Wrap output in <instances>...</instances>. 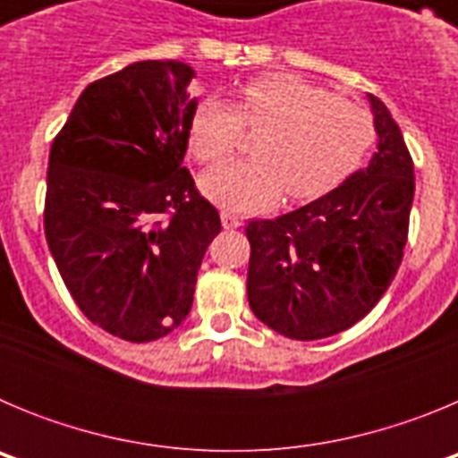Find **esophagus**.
<instances>
[{
    "mask_svg": "<svg viewBox=\"0 0 458 458\" xmlns=\"http://www.w3.org/2000/svg\"><path fill=\"white\" fill-rule=\"evenodd\" d=\"M220 220L225 229H238V226L242 225V217L236 216V213H232V210H222Z\"/></svg>",
    "mask_w": 458,
    "mask_h": 458,
    "instance_id": "1",
    "label": "esophagus"
}]
</instances>
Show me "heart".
Returning a JSON list of instances; mask_svg holds the SVG:
<instances>
[{
    "label": "heart",
    "mask_w": 458,
    "mask_h": 458,
    "mask_svg": "<svg viewBox=\"0 0 458 458\" xmlns=\"http://www.w3.org/2000/svg\"><path fill=\"white\" fill-rule=\"evenodd\" d=\"M259 131L254 157L216 165L201 176L208 199L232 210H264L279 197L317 199L337 188L374 147V119L362 105L298 75H261L238 89L236 105L206 96L190 121V147L201 163L232 156L242 131Z\"/></svg>",
    "instance_id": "b5f03b06"
}]
</instances>
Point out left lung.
<instances>
[{"label":"left lung","mask_w":458,"mask_h":458,"mask_svg":"<svg viewBox=\"0 0 458 458\" xmlns=\"http://www.w3.org/2000/svg\"><path fill=\"white\" fill-rule=\"evenodd\" d=\"M378 151L339 188L275 220H252L248 301L289 339L337 335L374 310L408 241L415 172L390 109L369 93Z\"/></svg>","instance_id":"left-lung-1"}]
</instances>
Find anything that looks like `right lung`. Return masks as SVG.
<instances>
[{"mask_svg": "<svg viewBox=\"0 0 458 458\" xmlns=\"http://www.w3.org/2000/svg\"><path fill=\"white\" fill-rule=\"evenodd\" d=\"M194 71L135 62L89 84L55 137L46 238L84 317L125 342H153L188 317L216 206L183 167Z\"/></svg>", "mask_w": 458, "mask_h": 458, "instance_id": "right-lung-1", "label": "right lung"}]
</instances>
